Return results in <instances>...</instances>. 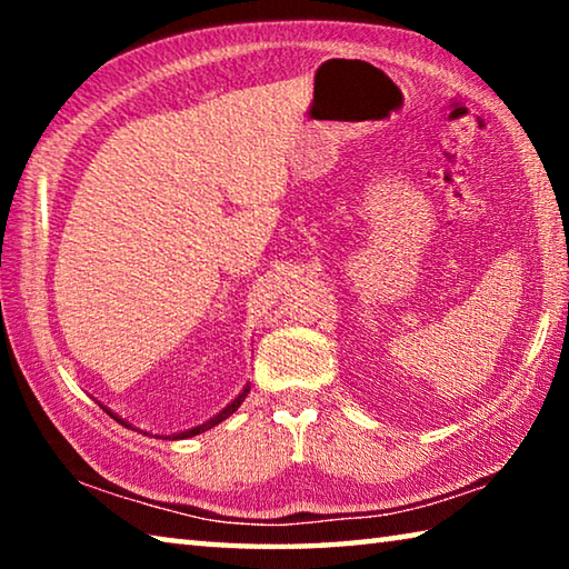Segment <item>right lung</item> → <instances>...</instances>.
<instances>
[{"label": "right lung", "instance_id": "1", "mask_svg": "<svg viewBox=\"0 0 569 569\" xmlns=\"http://www.w3.org/2000/svg\"><path fill=\"white\" fill-rule=\"evenodd\" d=\"M248 391H250V387H246L243 389V393H240V397L236 399V401H230L228 403V407L223 409V411H220L218 413V417H213V419H210V421H206L203 423V427H196V429H190V431H182V435H178V437H172V439H186V437H196V435H200V431H208L210 427H216V423H220V421H223V419H228L230 417V413H233L238 407H240V403H243V399L248 397ZM104 411H108V409H104ZM110 413V417L114 419V421H120V423H124V427H130V423L128 421H122L120 417H114V413L112 411H108Z\"/></svg>", "mask_w": 569, "mask_h": 569}]
</instances>
